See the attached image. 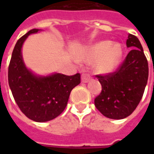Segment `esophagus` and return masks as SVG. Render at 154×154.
<instances>
[{"instance_id": "1", "label": "esophagus", "mask_w": 154, "mask_h": 154, "mask_svg": "<svg viewBox=\"0 0 154 154\" xmlns=\"http://www.w3.org/2000/svg\"><path fill=\"white\" fill-rule=\"evenodd\" d=\"M91 79V77L89 75H85L83 74L82 76V83H87L89 82V80Z\"/></svg>"}]
</instances>
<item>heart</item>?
<instances>
[{
	"label": "heart",
	"mask_w": 154,
	"mask_h": 154,
	"mask_svg": "<svg viewBox=\"0 0 154 154\" xmlns=\"http://www.w3.org/2000/svg\"><path fill=\"white\" fill-rule=\"evenodd\" d=\"M123 56L121 45L112 44V42L104 41L89 47L79 59L85 62H94V69L99 73H109L114 71L119 65Z\"/></svg>",
	"instance_id": "heart-1"
}]
</instances>
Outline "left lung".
Segmentation results:
<instances>
[{"label": "left lung", "instance_id": "obj_1", "mask_svg": "<svg viewBox=\"0 0 154 154\" xmlns=\"http://www.w3.org/2000/svg\"><path fill=\"white\" fill-rule=\"evenodd\" d=\"M126 46L133 49L115 72L96 76L102 89L94 104L105 117L111 119H123L134 112L148 81V61L138 38L128 35Z\"/></svg>", "mask_w": 154, "mask_h": 154}]
</instances>
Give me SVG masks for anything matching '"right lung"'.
<instances>
[{
	"mask_svg": "<svg viewBox=\"0 0 154 154\" xmlns=\"http://www.w3.org/2000/svg\"><path fill=\"white\" fill-rule=\"evenodd\" d=\"M39 31L31 29L17 41L8 65V79L14 100L21 112L34 122H45L64 111L72 89L81 82V75L66 76L55 72L39 76L25 66L22 45L30 34Z\"/></svg>",
	"mask_w": 154,
	"mask_h": 154,
	"instance_id": "obj_1",
	"label": "right lung"
}]
</instances>
